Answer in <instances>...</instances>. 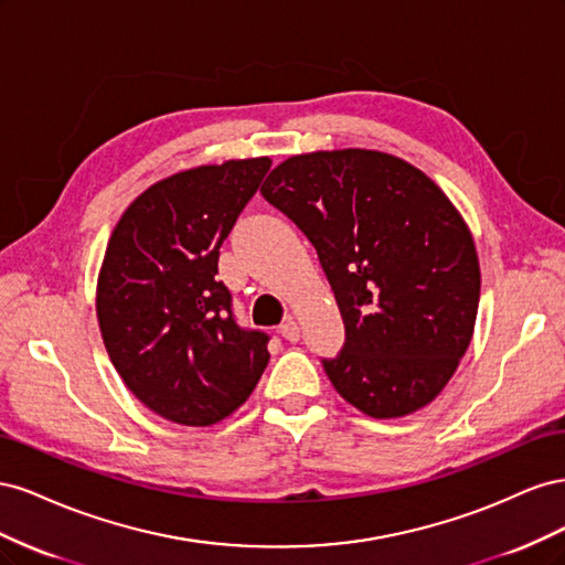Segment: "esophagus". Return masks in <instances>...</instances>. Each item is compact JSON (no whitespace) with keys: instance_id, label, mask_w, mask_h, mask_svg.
Segmentation results:
<instances>
[{"instance_id":"obj_1","label":"esophagus","mask_w":565,"mask_h":565,"mask_svg":"<svg viewBox=\"0 0 565 565\" xmlns=\"http://www.w3.org/2000/svg\"><path fill=\"white\" fill-rule=\"evenodd\" d=\"M287 341H299V324L292 320V318H287L282 324H280V330H278Z\"/></svg>"}]
</instances>
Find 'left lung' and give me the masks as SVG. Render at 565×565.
Segmentation results:
<instances>
[{"mask_svg":"<svg viewBox=\"0 0 565 565\" xmlns=\"http://www.w3.org/2000/svg\"><path fill=\"white\" fill-rule=\"evenodd\" d=\"M262 195L309 237L330 280L344 347L322 358L365 415L429 405L469 349L481 297L473 237L419 169L377 150L295 156Z\"/></svg>","mask_w":565,"mask_h":565,"instance_id":"obj_1","label":"left lung"}]
</instances>
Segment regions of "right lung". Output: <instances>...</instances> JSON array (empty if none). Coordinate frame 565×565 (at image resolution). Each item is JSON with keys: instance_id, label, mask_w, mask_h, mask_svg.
<instances>
[{"instance_id": "1", "label": "right lung", "mask_w": 565, "mask_h": 565, "mask_svg": "<svg viewBox=\"0 0 565 565\" xmlns=\"http://www.w3.org/2000/svg\"><path fill=\"white\" fill-rule=\"evenodd\" d=\"M270 160H228L150 185L115 226L98 276L100 334L152 413L210 426L241 407L268 365V334L243 328L216 280L218 249Z\"/></svg>"}]
</instances>
